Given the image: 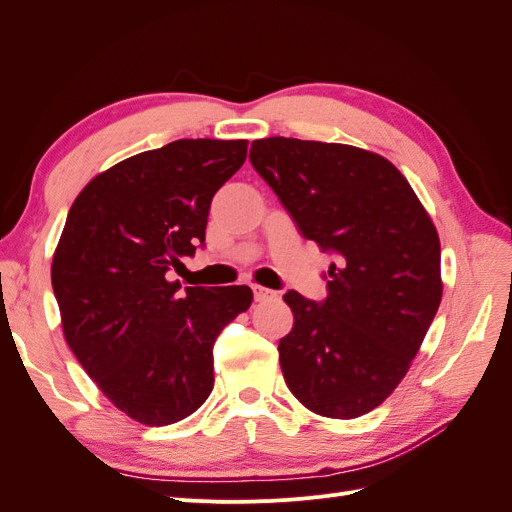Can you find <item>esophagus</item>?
Segmentation results:
<instances>
[{
  "mask_svg": "<svg viewBox=\"0 0 512 512\" xmlns=\"http://www.w3.org/2000/svg\"><path fill=\"white\" fill-rule=\"evenodd\" d=\"M252 290H254V299H256V301H273V299H277V292L271 290V288L254 284Z\"/></svg>",
  "mask_w": 512,
  "mask_h": 512,
  "instance_id": "esophagus-1",
  "label": "esophagus"
}]
</instances>
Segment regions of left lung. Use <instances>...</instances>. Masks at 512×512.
I'll list each match as a JSON object with an SVG mask.
<instances>
[{"mask_svg":"<svg viewBox=\"0 0 512 512\" xmlns=\"http://www.w3.org/2000/svg\"><path fill=\"white\" fill-rule=\"evenodd\" d=\"M250 162L301 235L337 254L322 303L284 294L294 324L277 350L288 389L320 416L367 414L404 380L440 307L438 230L374 151L271 136L252 143Z\"/></svg>","mask_w":512,"mask_h":512,"instance_id":"8db88e82","label":"left lung"}]
</instances>
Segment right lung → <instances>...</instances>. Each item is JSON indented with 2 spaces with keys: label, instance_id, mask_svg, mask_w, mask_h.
Wrapping results in <instances>:
<instances>
[{
  "label": "right lung",
  "instance_id": "right-lung-1",
  "mask_svg": "<svg viewBox=\"0 0 512 512\" xmlns=\"http://www.w3.org/2000/svg\"><path fill=\"white\" fill-rule=\"evenodd\" d=\"M247 141L181 138L111 166L76 196L53 254L61 329L98 389L136 423L164 427L213 391V342L252 305L247 286L170 282L205 241L211 198Z\"/></svg>",
  "mask_w": 512,
  "mask_h": 512
}]
</instances>
